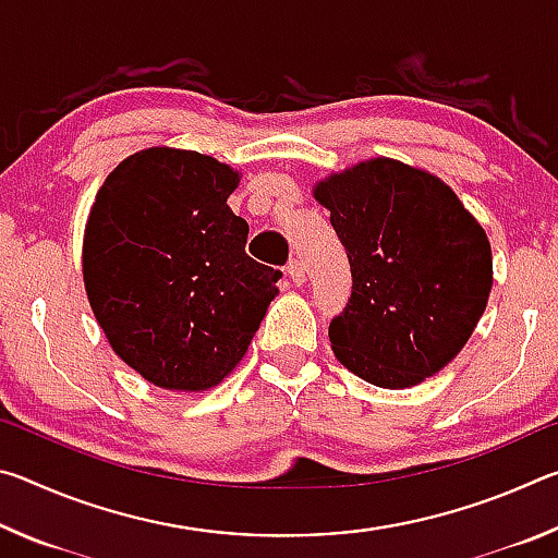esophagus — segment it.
Segmentation results:
<instances>
[{
    "label": "esophagus",
    "mask_w": 558,
    "mask_h": 558,
    "mask_svg": "<svg viewBox=\"0 0 558 558\" xmlns=\"http://www.w3.org/2000/svg\"><path fill=\"white\" fill-rule=\"evenodd\" d=\"M288 276L292 282H295V286H302V282H305V263H302L300 258H292L288 263Z\"/></svg>",
    "instance_id": "1"
}]
</instances>
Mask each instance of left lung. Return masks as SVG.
<instances>
[{"mask_svg": "<svg viewBox=\"0 0 558 558\" xmlns=\"http://www.w3.org/2000/svg\"><path fill=\"white\" fill-rule=\"evenodd\" d=\"M352 268L329 323L335 356L381 389H409L456 359L493 290V251L456 192L374 157L315 184Z\"/></svg>", "mask_w": 558, "mask_h": 558, "instance_id": "1", "label": "left lung"}]
</instances>
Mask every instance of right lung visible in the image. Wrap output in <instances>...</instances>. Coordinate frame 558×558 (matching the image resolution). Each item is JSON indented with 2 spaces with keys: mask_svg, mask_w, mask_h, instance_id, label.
I'll return each instance as SVG.
<instances>
[{
  "mask_svg": "<svg viewBox=\"0 0 558 558\" xmlns=\"http://www.w3.org/2000/svg\"><path fill=\"white\" fill-rule=\"evenodd\" d=\"M239 172L192 149L130 155L98 189L83 282L108 342L143 379L206 391L248 349L282 272L245 253L226 199Z\"/></svg>",
  "mask_w": 558,
  "mask_h": 558,
  "instance_id": "obj_1",
  "label": "right lung"
}]
</instances>
